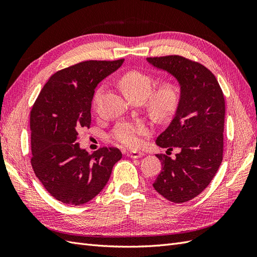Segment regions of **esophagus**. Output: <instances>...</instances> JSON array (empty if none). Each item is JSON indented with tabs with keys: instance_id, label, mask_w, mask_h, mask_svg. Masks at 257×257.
<instances>
[{
	"instance_id": "esophagus-1",
	"label": "esophagus",
	"mask_w": 257,
	"mask_h": 257,
	"mask_svg": "<svg viewBox=\"0 0 257 257\" xmlns=\"http://www.w3.org/2000/svg\"><path fill=\"white\" fill-rule=\"evenodd\" d=\"M144 155H145V153L139 152V151H128V152H127V157H128V158H132V159L143 158Z\"/></svg>"
}]
</instances>
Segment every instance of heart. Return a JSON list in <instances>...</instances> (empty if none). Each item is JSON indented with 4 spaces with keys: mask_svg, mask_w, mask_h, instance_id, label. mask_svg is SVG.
Returning <instances> with one entry per match:
<instances>
[{
    "mask_svg": "<svg viewBox=\"0 0 257 257\" xmlns=\"http://www.w3.org/2000/svg\"><path fill=\"white\" fill-rule=\"evenodd\" d=\"M121 88L131 100L147 98V108L158 120H165L172 115L179 105L180 93L174 82H164L152 92L153 79L149 75L138 71H131L121 76ZM99 88L94 94L93 105L96 108L102 96ZM151 133L149 123L143 120H124L116 124L110 135L112 141L122 147L137 148L142 144V137Z\"/></svg>",
    "mask_w": 257,
    "mask_h": 257,
    "instance_id": "obj_1",
    "label": "heart"
}]
</instances>
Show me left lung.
Returning a JSON list of instances; mask_svg holds the SVG:
<instances>
[{
    "instance_id": "obj_1",
    "label": "left lung",
    "mask_w": 257,
    "mask_h": 257,
    "mask_svg": "<svg viewBox=\"0 0 257 257\" xmlns=\"http://www.w3.org/2000/svg\"><path fill=\"white\" fill-rule=\"evenodd\" d=\"M147 62L175 77L180 100L157 145L180 152L173 160L157 154L162 170L153 188L173 203L196 197L211 182L223 160L225 100L214 75L197 62L180 56L147 58Z\"/></svg>"
}]
</instances>
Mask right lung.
Wrapping results in <instances>:
<instances>
[{
    "instance_id": "add662e5",
    "label": "right lung",
    "mask_w": 257,
    "mask_h": 257,
    "mask_svg": "<svg viewBox=\"0 0 257 257\" xmlns=\"http://www.w3.org/2000/svg\"><path fill=\"white\" fill-rule=\"evenodd\" d=\"M123 61L91 60L61 69L46 82L32 107L31 164L44 188L61 203L78 206L94 198L122 158L116 148L90 154L80 148L78 134L90 127L97 84Z\"/></svg>"
}]
</instances>
